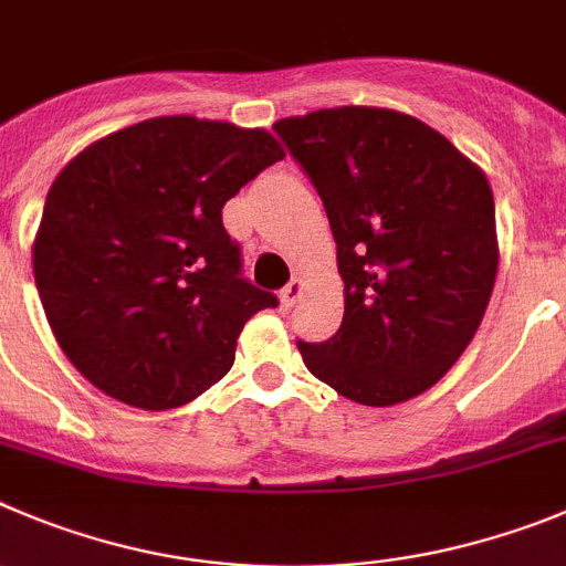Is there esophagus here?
<instances>
[{
	"instance_id": "esophagus-1",
	"label": "esophagus",
	"mask_w": 566,
	"mask_h": 566,
	"mask_svg": "<svg viewBox=\"0 0 566 566\" xmlns=\"http://www.w3.org/2000/svg\"><path fill=\"white\" fill-rule=\"evenodd\" d=\"M303 292H305V283L300 277H294L292 283H289L286 289H283V292H280V303L283 305H294V303H300V297H303Z\"/></svg>"
}]
</instances>
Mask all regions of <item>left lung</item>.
<instances>
[{"mask_svg": "<svg viewBox=\"0 0 566 566\" xmlns=\"http://www.w3.org/2000/svg\"><path fill=\"white\" fill-rule=\"evenodd\" d=\"M274 132L323 199L345 280L339 331L300 342L305 367L365 407L421 396L463 356L494 292L489 176L396 108H319Z\"/></svg>", "mask_w": 566, "mask_h": 566, "instance_id": "obj_1", "label": "left lung"}]
</instances>
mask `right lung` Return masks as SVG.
Listing matches in <instances>:
<instances>
[{"label":"right lung","instance_id":"right-lung-1","mask_svg":"<svg viewBox=\"0 0 566 566\" xmlns=\"http://www.w3.org/2000/svg\"><path fill=\"white\" fill-rule=\"evenodd\" d=\"M286 157L263 128L151 117L86 145L46 193L33 274L66 359L128 407H181L230 373L277 297L241 277L221 210Z\"/></svg>","mask_w":566,"mask_h":566}]
</instances>
